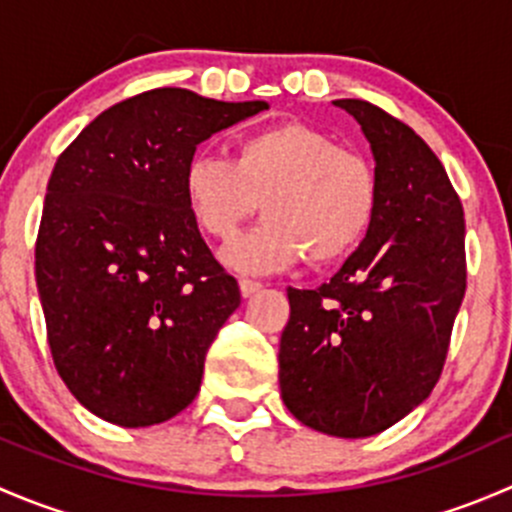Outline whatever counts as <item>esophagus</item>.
Listing matches in <instances>:
<instances>
[{
    "mask_svg": "<svg viewBox=\"0 0 512 512\" xmlns=\"http://www.w3.org/2000/svg\"><path fill=\"white\" fill-rule=\"evenodd\" d=\"M260 289H262L260 282L245 280V277H242V280H240V292H242V297H252V294L260 292Z\"/></svg>",
    "mask_w": 512,
    "mask_h": 512,
    "instance_id": "1",
    "label": "esophagus"
}]
</instances>
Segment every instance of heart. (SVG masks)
<instances>
[{"label": "heart", "mask_w": 512, "mask_h": 512, "mask_svg": "<svg viewBox=\"0 0 512 512\" xmlns=\"http://www.w3.org/2000/svg\"><path fill=\"white\" fill-rule=\"evenodd\" d=\"M180 188L198 230L220 242L235 235L260 200L265 220L223 255L252 275L287 270L304 257L324 267L352 255L374 225L381 193L364 153L297 121L245 133L232 158L193 153Z\"/></svg>", "instance_id": "heart-1"}]
</instances>
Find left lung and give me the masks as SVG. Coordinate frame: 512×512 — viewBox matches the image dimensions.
Returning <instances> with one entry per match:
<instances>
[{
    "label": "left lung",
    "mask_w": 512,
    "mask_h": 512,
    "mask_svg": "<svg viewBox=\"0 0 512 512\" xmlns=\"http://www.w3.org/2000/svg\"><path fill=\"white\" fill-rule=\"evenodd\" d=\"M379 173V213L359 250L317 289H287L282 401L339 438L386 431L433 391L466 294V220L446 168L414 128L359 98Z\"/></svg>",
    "instance_id": "1"
}]
</instances>
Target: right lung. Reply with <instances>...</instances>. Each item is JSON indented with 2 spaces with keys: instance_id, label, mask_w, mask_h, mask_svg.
<instances>
[{
  "instance_id": "1",
  "label": "right lung",
  "mask_w": 512,
  "mask_h": 512,
  "mask_svg": "<svg viewBox=\"0 0 512 512\" xmlns=\"http://www.w3.org/2000/svg\"><path fill=\"white\" fill-rule=\"evenodd\" d=\"M153 89L96 116L61 153L36 235L51 359L108 423H163L195 399L205 354L240 307L183 200L198 143L265 111Z\"/></svg>"
}]
</instances>
